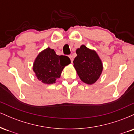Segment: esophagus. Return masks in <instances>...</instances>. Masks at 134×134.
I'll list each match as a JSON object with an SVG mask.
<instances>
[{
    "label": "esophagus",
    "mask_w": 134,
    "mask_h": 134,
    "mask_svg": "<svg viewBox=\"0 0 134 134\" xmlns=\"http://www.w3.org/2000/svg\"><path fill=\"white\" fill-rule=\"evenodd\" d=\"M69 57L70 58V60H71V63L73 62V60H74V58H73V57H72V55H69Z\"/></svg>",
    "instance_id": "obj_1"
}]
</instances>
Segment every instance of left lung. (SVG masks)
<instances>
[{"label":"left lung","mask_w":134,"mask_h":134,"mask_svg":"<svg viewBox=\"0 0 134 134\" xmlns=\"http://www.w3.org/2000/svg\"><path fill=\"white\" fill-rule=\"evenodd\" d=\"M77 57L74 60V67L83 82L94 84L102 73L103 67L96 51L82 44L76 50Z\"/></svg>","instance_id":"1"}]
</instances>
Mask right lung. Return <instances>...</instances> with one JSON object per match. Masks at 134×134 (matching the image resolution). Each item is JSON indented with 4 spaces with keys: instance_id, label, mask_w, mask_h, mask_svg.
I'll use <instances>...</instances> for the list:
<instances>
[{
    "instance_id": "obj_1",
    "label": "right lung",
    "mask_w": 134,
    "mask_h": 134,
    "mask_svg": "<svg viewBox=\"0 0 134 134\" xmlns=\"http://www.w3.org/2000/svg\"><path fill=\"white\" fill-rule=\"evenodd\" d=\"M64 60L62 61V58ZM70 64V58L57 55L53 49L48 47L41 51L33 63V70L37 79L44 84H52L60 78L65 66Z\"/></svg>"
}]
</instances>
